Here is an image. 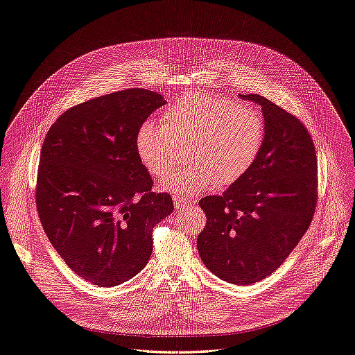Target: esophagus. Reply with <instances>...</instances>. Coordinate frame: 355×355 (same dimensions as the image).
Returning <instances> with one entry per match:
<instances>
[{
	"mask_svg": "<svg viewBox=\"0 0 355 355\" xmlns=\"http://www.w3.org/2000/svg\"><path fill=\"white\" fill-rule=\"evenodd\" d=\"M173 204H175V208L178 209V211H183V209H188L192 204L191 202H188V200H184V199H180V198H175V200H173Z\"/></svg>",
	"mask_w": 355,
	"mask_h": 355,
	"instance_id": "esophagus-1",
	"label": "esophagus"
}]
</instances>
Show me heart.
I'll return each instance as SVG.
<instances>
[{
	"label": "heart",
	"mask_w": 355,
	"mask_h": 355,
	"mask_svg": "<svg viewBox=\"0 0 355 355\" xmlns=\"http://www.w3.org/2000/svg\"><path fill=\"white\" fill-rule=\"evenodd\" d=\"M264 141L266 124L256 108L191 92L166 107L163 124L144 123L136 147L140 162L156 178L180 164L188 147L192 162L164 182L163 189L189 198L216 184L237 183L259 160Z\"/></svg>",
	"instance_id": "1"
}]
</instances>
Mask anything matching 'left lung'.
<instances>
[{
    "label": "left lung",
    "instance_id": "1",
    "mask_svg": "<svg viewBox=\"0 0 355 355\" xmlns=\"http://www.w3.org/2000/svg\"><path fill=\"white\" fill-rule=\"evenodd\" d=\"M240 98L261 107L264 147L243 179L221 196L199 200L207 225L196 247L215 276L251 284L277 270L309 228L318 166L311 134L300 120L259 94Z\"/></svg>",
    "mask_w": 355,
    "mask_h": 355
}]
</instances>
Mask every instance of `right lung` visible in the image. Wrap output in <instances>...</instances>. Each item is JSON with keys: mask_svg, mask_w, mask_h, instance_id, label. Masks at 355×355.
Segmentation results:
<instances>
[{"mask_svg": "<svg viewBox=\"0 0 355 355\" xmlns=\"http://www.w3.org/2000/svg\"><path fill=\"white\" fill-rule=\"evenodd\" d=\"M164 104L140 88L98 96L63 112L43 141L40 223L69 268L101 288L141 272L155 225L173 212L171 195L151 192L136 147L140 127Z\"/></svg>", "mask_w": 355, "mask_h": 355, "instance_id": "right-lung-1", "label": "right lung"}]
</instances>
